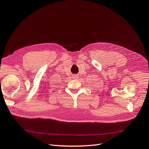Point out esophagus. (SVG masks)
Listing matches in <instances>:
<instances>
[{
  "label": "esophagus",
  "mask_w": 149,
  "mask_h": 149,
  "mask_svg": "<svg viewBox=\"0 0 149 149\" xmlns=\"http://www.w3.org/2000/svg\"><path fill=\"white\" fill-rule=\"evenodd\" d=\"M73 78L75 79H78L79 78V75L78 74H74V75H73Z\"/></svg>",
  "instance_id": "obj_1"
}]
</instances>
